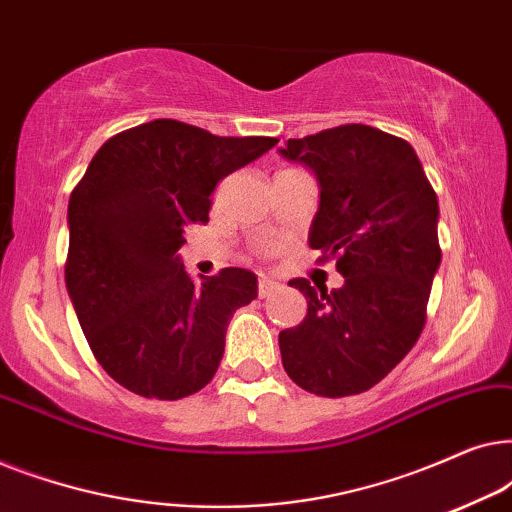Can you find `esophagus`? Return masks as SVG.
<instances>
[{
	"instance_id": "34e87169",
	"label": "esophagus",
	"mask_w": 512,
	"mask_h": 512,
	"mask_svg": "<svg viewBox=\"0 0 512 512\" xmlns=\"http://www.w3.org/2000/svg\"><path fill=\"white\" fill-rule=\"evenodd\" d=\"M277 289H279V284L275 282V279H270V277L258 279V296H261V298L270 296V293L277 291Z\"/></svg>"
}]
</instances>
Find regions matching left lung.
<instances>
[{
  "instance_id": "1",
  "label": "left lung",
  "mask_w": 512,
  "mask_h": 512,
  "mask_svg": "<svg viewBox=\"0 0 512 512\" xmlns=\"http://www.w3.org/2000/svg\"><path fill=\"white\" fill-rule=\"evenodd\" d=\"M279 153L317 177L307 240L345 277L333 291L303 277L289 282L307 298V314L279 333L284 370L310 394H361L401 363L424 328L440 265L436 191L415 149L370 125L289 139Z\"/></svg>"
}]
</instances>
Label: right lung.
<instances>
[{"label":"right lung","mask_w":512,"mask_h":512,"mask_svg":"<svg viewBox=\"0 0 512 512\" xmlns=\"http://www.w3.org/2000/svg\"><path fill=\"white\" fill-rule=\"evenodd\" d=\"M275 137H216L158 118L107 139L69 198L65 282L95 359L132 394L177 401L219 368L254 272L188 277L184 228L207 223L216 184Z\"/></svg>","instance_id":"1"}]
</instances>
